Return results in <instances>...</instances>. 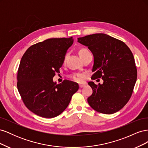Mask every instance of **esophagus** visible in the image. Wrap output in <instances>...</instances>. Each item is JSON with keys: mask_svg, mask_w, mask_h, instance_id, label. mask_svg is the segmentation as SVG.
I'll return each instance as SVG.
<instances>
[{"mask_svg": "<svg viewBox=\"0 0 148 148\" xmlns=\"http://www.w3.org/2000/svg\"><path fill=\"white\" fill-rule=\"evenodd\" d=\"M85 86H86V84H79V87L80 88H83V87H84Z\"/></svg>", "mask_w": 148, "mask_h": 148, "instance_id": "34e87169", "label": "esophagus"}]
</instances>
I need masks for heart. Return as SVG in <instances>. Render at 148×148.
I'll return each instance as SVG.
<instances>
[{"mask_svg":"<svg viewBox=\"0 0 148 148\" xmlns=\"http://www.w3.org/2000/svg\"><path fill=\"white\" fill-rule=\"evenodd\" d=\"M84 51H86V49H81V50L79 51V52H82ZM73 78L74 80H75V81H77V82L80 81V78L79 77H78L77 76H74V77H73Z\"/></svg>","mask_w":148,"mask_h":148,"instance_id":"b5f03b06","label":"heart"}]
</instances>
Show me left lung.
I'll return each mask as SVG.
<instances>
[{"label":"left lung","instance_id":"1","mask_svg":"<svg viewBox=\"0 0 148 148\" xmlns=\"http://www.w3.org/2000/svg\"><path fill=\"white\" fill-rule=\"evenodd\" d=\"M94 57L92 79L102 78V84L88 83L92 94L88 98L92 108L112 114L126 105L136 82L137 70L130 49L123 42L106 34L97 33L78 38Z\"/></svg>","mask_w":148,"mask_h":148}]
</instances>
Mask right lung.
Segmentation results:
<instances>
[{
  "mask_svg": "<svg viewBox=\"0 0 148 148\" xmlns=\"http://www.w3.org/2000/svg\"><path fill=\"white\" fill-rule=\"evenodd\" d=\"M74 39H48L29 47L22 57L18 70L17 88L24 104L44 118L57 117L66 109L78 83L53 82L56 72L63 65L67 50Z\"/></svg>",
  "mask_w": 148,
  "mask_h": 148,
  "instance_id": "obj_1",
  "label": "right lung"
}]
</instances>
